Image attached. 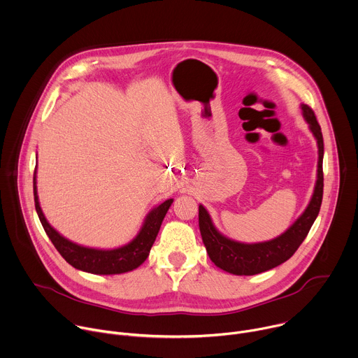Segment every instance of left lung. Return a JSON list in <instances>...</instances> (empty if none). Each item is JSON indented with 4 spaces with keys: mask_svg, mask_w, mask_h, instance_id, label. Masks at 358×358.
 Listing matches in <instances>:
<instances>
[{
    "mask_svg": "<svg viewBox=\"0 0 358 358\" xmlns=\"http://www.w3.org/2000/svg\"><path fill=\"white\" fill-rule=\"evenodd\" d=\"M302 115L317 143V174L312 198L302 215L278 237L260 243L229 239L213 224L203 205H199V230L206 253L216 267L234 275H255L285 263L298 250L319 215L323 196V136L313 110L301 103Z\"/></svg>",
    "mask_w": 358,
    "mask_h": 358,
    "instance_id": "obj_1",
    "label": "left lung"
}]
</instances>
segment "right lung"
Returning a JSON list of instances; mask_svg holds the SVG:
<instances>
[{"label":"right lung","mask_w":358,"mask_h":358,"mask_svg":"<svg viewBox=\"0 0 358 358\" xmlns=\"http://www.w3.org/2000/svg\"><path fill=\"white\" fill-rule=\"evenodd\" d=\"M36 169L34 174V195H35V208H36L39 220L46 234L49 236V239L57 249V252L70 266L91 274L112 275V274H122V273L132 271L145 263L156 241L162 222L174 201L173 198L157 205L146 215L139 233L128 245H124L116 249L85 248L66 239L64 236H62L55 227L50 226V223L45 217L39 203V196H38Z\"/></svg>","instance_id":"add662e5"}]
</instances>
